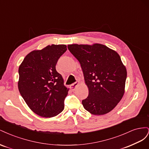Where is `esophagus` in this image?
Returning a JSON list of instances; mask_svg holds the SVG:
<instances>
[{
  "instance_id": "obj_1",
  "label": "esophagus",
  "mask_w": 149,
  "mask_h": 149,
  "mask_svg": "<svg viewBox=\"0 0 149 149\" xmlns=\"http://www.w3.org/2000/svg\"><path fill=\"white\" fill-rule=\"evenodd\" d=\"M79 84V81H76L74 83H73L72 84L70 85V88L72 90V91H74V90L76 89V88L77 87V86H78Z\"/></svg>"
}]
</instances>
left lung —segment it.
I'll use <instances>...</instances> for the list:
<instances>
[{
  "label": "left lung",
  "mask_w": 149,
  "mask_h": 149,
  "mask_svg": "<svg viewBox=\"0 0 149 149\" xmlns=\"http://www.w3.org/2000/svg\"><path fill=\"white\" fill-rule=\"evenodd\" d=\"M68 48L81 64L89 89L82 101L84 109L94 115L112 111L124 93L127 71L118 53L101 44L69 45Z\"/></svg>",
  "instance_id": "8db88e82"
}]
</instances>
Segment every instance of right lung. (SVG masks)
<instances>
[{"instance_id":"right-lung-1","label":"right lung","mask_w":149,"mask_h":149,"mask_svg":"<svg viewBox=\"0 0 149 149\" xmlns=\"http://www.w3.org/2000/svg\"><path fill=\"white\" fill-rule=\"evenodd\" d=\"M66 49L65 45H48L29 53L19 66L21 96L31 111L43 118L56 116L64 109L68 89L56 65Z\"/></svg>"}]
</instances>
